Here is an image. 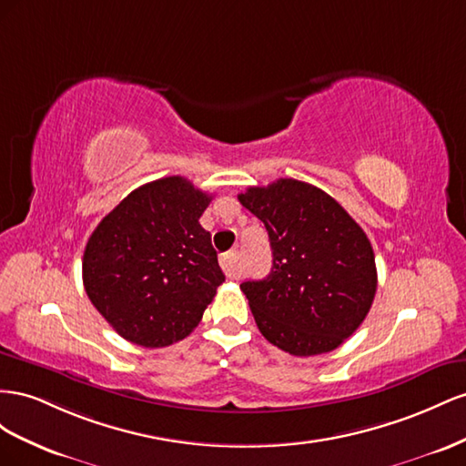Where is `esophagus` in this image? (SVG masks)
Returning a JSON list of instances; mask_svg holds the SVG:
<instances>
[{"label": "esophagus", "instance_id": "1", "mask_svg": "<svg viewBox=\"0 0 466 466\" xmlns=\"http://www.w3.org/2000/svg\"><path fill=\"white\" fill-rule=\"evenodd\" d=\"M220 268L226 273V277L234 279L238 273V254L236 251H228V254H224L220 258Z\"/></svg>", "mask_w": 466, "mask_h": 466}]
</instances>
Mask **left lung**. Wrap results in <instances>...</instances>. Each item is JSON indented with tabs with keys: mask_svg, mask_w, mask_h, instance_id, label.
Wrapping results in <instances>:
<instances>
[{
	"mask_svg": "<svg viewBox=\"0 0 466 466\" xmlns=\"http://www.w3.org/2000/svg\"><path fill=\"white\" fill-rule=\"evenodd\" d=\"M269 234L271 273L240 285L263 338L290 355L334 351L361 326L377 292L367 234L336 198L299 179L238 195Z\"/></svg>",
	"mask_w": 466,
	"mask_h": 466,
	"instance_id": "8db88e82",
	"label": "left lung"
}]
</instances>
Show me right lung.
Instances as JSON below:
<instances>
[{
	"label": "right lung",
	"instance_id": "1",
	"mask_svg": "<svg viewBox=\"0 0 466 466\" xmlns=\"http://www.w3.org/2000/svg\"><path fill=\"white\" fill-rule=\"evenodd\" d=\"M210 195L181 176L146 183L89 236L84 287L118 336L142 348L187 338L224 283L198 218Z\"/></svg>",
	"mask_w": 466,
	"mask_h": 466
}]
</instances>
